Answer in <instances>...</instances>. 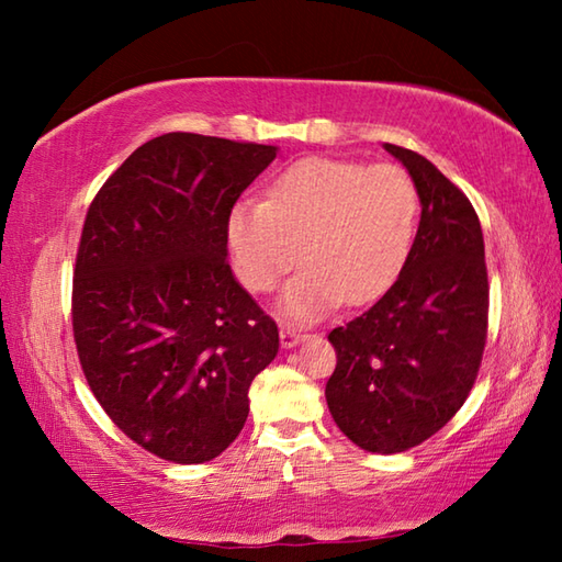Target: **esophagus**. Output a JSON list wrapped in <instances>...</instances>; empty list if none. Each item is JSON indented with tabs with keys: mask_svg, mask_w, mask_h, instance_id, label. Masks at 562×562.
Returning a JSON list of instances; mask_svg holds the SVG:
<instances>
[{
	"mask_svg": "<svg viewBox=\"0 0 562 562\" xmlns=\"http://www.w3.org/2000/svg\"><path fill=\"white\" fill-rule=\"evenodd\" d=\"M302 340H304V333L302 330H296L292 326H280V342H282L284 350L296 348V345H300Z\"/></svg>",
	"mask_w": 562,
	"mask_h": 562,
	"instance_id": "34e87169",
	"label": "esophagus"
}]
</instances>
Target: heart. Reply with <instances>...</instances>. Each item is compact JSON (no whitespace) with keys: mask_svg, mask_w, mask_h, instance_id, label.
Here are the masks:
<instances>
[{"mask_svg":"<svg viewBox=\"0 0 562 562\" xmlns=\"http://www.w3.org/2000/svg\"><path fill=\"white\" fill-rule=\"evenodd\" d=\"M417 212V190L398 166L308 157L274 178L266 202H236L226 244L250 294L278 290L300 248L304 270L284 290L280 314L312 324L340 302L367 304L396 282Z\"/></svg>","mask_w":562,"mask_h":562,"instance_id":"1","label":"heart"}]
</instances>
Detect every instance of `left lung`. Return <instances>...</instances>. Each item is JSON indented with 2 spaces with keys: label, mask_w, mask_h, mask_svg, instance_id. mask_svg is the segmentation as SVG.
Segmentation results:
<instances>
[{
  "label": "left lung",
  "mask_w": 562,
  "mask_h": 562,
  "mask_svg": "<svg viewBox=\"0 0 562 562\" xmlns=\"http://www.w3.org/2000/svg\"><path fill=\"white\" fill-rule=\"evenodd\" d=\"M411 173L420 226L381 300L333 328L326 401L340 432L372 453L417 447L469 398L487 336V270L479 214L417 151L384 145Z\"/></svg>",
  "instance_id": "obj_1"
}]
</instances>
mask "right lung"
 <instances>
[{
	"label": "right lung",
	"mask_w": 562,
	"mask_h": 562,
	"mask_svg": "<svg viewBox=\"0 0 562 562\" xmlns=\"http://www.w3.org/2000/svg\"><path fill=\"white\" fill-rule=\"evenodd\" d=\"M278 147L169 133L123 161L83 222L71 326L93 396L139 447L205 463L248 417L278 326L226 262V217Z\"/></svg>",
	"instance_id": "1"
}]
</instances>
